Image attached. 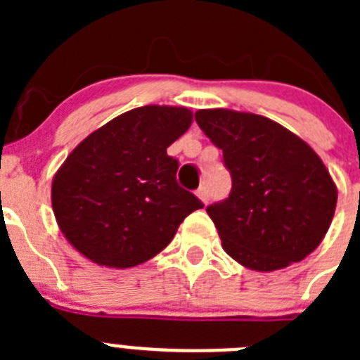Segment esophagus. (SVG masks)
<instances>
[{"mask_svg":"<svg viewBox=\"0 0 360 360\" xmlns=\"http://www.w3.org/2000/svg\"><path fill=\"white\" fill-rule=\"evenodd\" d=\"M196 196H198L200 200H202L203 203H207L209 200V193H207V186H200V189L196 191Z\"/></svg>","mask_w":360,"mask_h":360,"instance_id":"34e87169","label":"esophagus"}]
</instances>
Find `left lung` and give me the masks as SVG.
Segmentation results:
<instances>
[{"mask_svg":"<svg viewBox=\"0 0 360 360\" xmlns=\"http://www.w3.org/2000/svg\"><path fill=\"white\" fill-rule=\"evenodd\" d=\"M195 119L224 151L231 195L209 205L225 252L272 272L319 247L337 205V187L314 149L281 124L254 113L200 110Z\"/></svg>","mask_w":360,"mask_h":360,"instance_id":"8db88e82","label":"left lung"}]
</instances>
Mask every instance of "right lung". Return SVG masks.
Masks as SVG:
<instances>
[{
    "label": "right lung",
    "mask_w": 360,
    "mask_h": 360,
    "mask_svg": "<svg viewBox=\"0 0 360 360\" xmlns=\"http://www.w3.org/2000/svg\"><path fill=\"white\" fill-rule=\"evenodd\" d=\"M191 110L142 106L86 136L52 180L57 225L90 262L129 269L164 250L203 203L176 184L167 148L189 129Z\"/></svg>",
    "instance_id": "right-lung-1"
}]
</instances>
